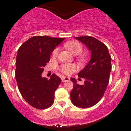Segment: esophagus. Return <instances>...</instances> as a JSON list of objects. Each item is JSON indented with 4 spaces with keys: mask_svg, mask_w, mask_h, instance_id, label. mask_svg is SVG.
Here are the masks:
<instances>
[{
    "mask_svg": "<svg viewBox=\"0 0 131 131\" xmlns=\"http://www.w3.org/2000/svg\"><path fill=\"white\" fill-rule=\"evenodd\" d=\"M61 80L62 82H68L70 80V78L67 77H63L61 78Z\"/></svg>",
    "mask_w": 131,
    "mask_h": 131,
    "instance_id": "esophagus-1",
    "label": "esophagus"
}]
</instances>
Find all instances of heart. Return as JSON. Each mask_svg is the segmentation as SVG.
Segmentation results:
<instances>
[{"label":"heart","mask_w":131,"mask_h":131,"mask_svg":"<svg viewBox=\"0 0 131 131\" xmlns=\"http://www.w3.org/2000/svg\"><path fill=\"white\" fill-rule=\"evenodd\" d=\"M64 46L73 55H77V59L80 61H84L85 60V56L80 54L82 51V46L79 42H77V41H70V42H67L64 44ZM58 54H59V49L58 47H56L52 52V58H56L58 57ZM59 70L63 73L67 75H69L72 72H75L76 70V67L75 64H72V63H65V64H63L59 67Z\"/></svg>","instance_id":"obj_1"}]
</instances>
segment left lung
I'll use <instances>...</instances> for the list:
<instances>
[{"instance_id": "1", "label": "left lung", "mask_w": 131, "mask_h": 131, "mask_svg": "<svg viewBox=\"0 0 131 131\" xmlns=\"http://www.w3.org/2000/svg\"><path fill=\"white\" fill-rule=\"evenodd\" d=\"M75 39L84 43L91 54L89 63L78 73L79 77L85 79L84 85H79L75 79H71L73 83L71 101L75 106L87 108L97 103L103 96L109 82L112 58L108 47L97 39L89 36Z\"/></svg>"}]
</instances>
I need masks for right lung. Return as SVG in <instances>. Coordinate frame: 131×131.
<instances>
[{
  "instance_id": "obj_1",
  "label": "right lung",
  "mask_w": 131,
  "mask_h": 131,
  "mask_svg": "<svg viewBox=\"0 0 131 131\" xmlns=\"http://www.w3.org/2000/svg\"><path fill=\"white\" fill-rule=\"evenodd\" d=\"M64 40L35 36L18 49L15 72L18 89L25 101L34 108L46 109L54 103V92L61 80L54 73L48 80L42 77V73L53 50Z\"/></svg>"
}]
</instances>
